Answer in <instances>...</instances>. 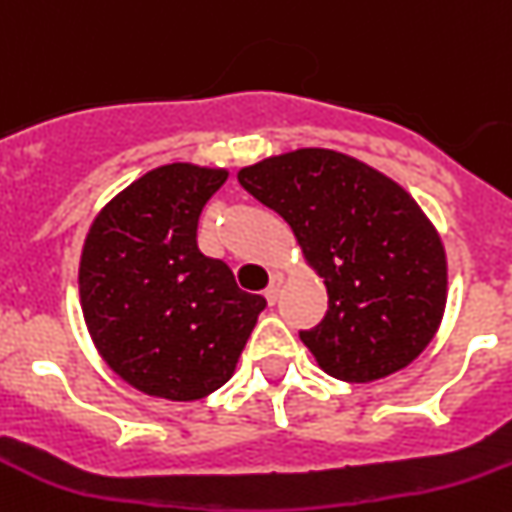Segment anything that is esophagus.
Listing matches in <instances>:
<instances>
[{"label":"esophagus","instance_id":"34e87169","mask_svg":"<svg viewBox=\"0 0 512 512\" xmlns=\"http://www.w3.org/2000/svg\"><path fill=\"white\" fill-rule=\"evenodd\" d=\"M280 285H283V275H280V272H275V275L270 278V285L265 288V298H267V303H270V305L278 303Z\"/></svg>","mask_w":512,"mask_h":512}]
</instances>
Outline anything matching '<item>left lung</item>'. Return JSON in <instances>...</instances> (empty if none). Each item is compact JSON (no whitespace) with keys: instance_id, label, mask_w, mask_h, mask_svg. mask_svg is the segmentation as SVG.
<instances>
[{"instance_id":"obj_1","label":"left lung","mask_w":512,"mask_h":512,"mask_svg":"<svg viewBox=\"0 0 512 512\" xmlns=\"http://www.w3.org/2000/svg\"><path fill=\"white\" fill-rule=\"evenodd\" d=\"M275 209L328 290L300 341L326 374L376 381L429 346L447 300V260L419 204L389 176L328 148L272 156L237 174Z\"/></svg>"}]
</instances>
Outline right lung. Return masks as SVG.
<instances>
[{
	"label": "right lung",
	"mask_w": 512,
	"mask_h": 512,
	"mask_svg": "<svg viewBox=\"0 0 512 512\" xmlns=\"http://www.w3.org/2000/svg\"><path fill=\"white\" fill-rule=\"evenodd\" d=\"M227 171H148L95 217L80 257V305L95 348L123 381L191 401L217 391L265 308L227 262L197 245L199 214Z\"/></svg>",
	"instance_id": "add662e5"
}]
</instances>
